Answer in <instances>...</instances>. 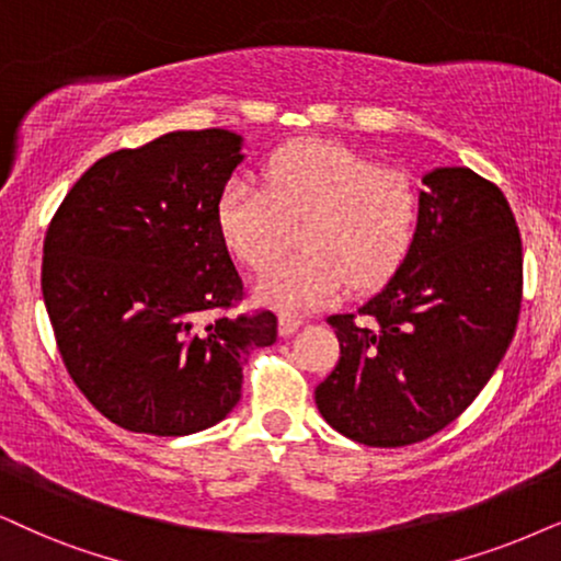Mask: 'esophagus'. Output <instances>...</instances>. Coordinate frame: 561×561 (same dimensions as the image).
<instances>
[{"mask_svg":"<svg viewBox=\"0 0 561 561\" xmlns=\"http://www.w3.org/2000/svg\"><path fill=\"white\" fill-rule=\"evenodd\" d=\"M302 325L300 316H279V336H293V333Z\"/></svg>","mask_w":561,"mask_h":561,"instance_id":"esophagus-1","label":"esophagus"}]
</instances>
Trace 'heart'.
<instances>
[{
  "label": "heart",
  "mask_w": 561,
  "mask_h": 561,
  "mask_svg": "<svg viewBox=\"0 0 561 561\" xmlns=\"http://www.w3.org/2000/svg\"><path fill=\"white\" fill-rule=\"evenodd\" d=\"M420 225V188L407 170L375 165L336 141H295L264 165V188L232 175L217 202V228L248 268H264L298 228L301 251L251 285L259 305L285 316L370 289L407 259Z\"/></svg>",
  "instance_id": "heart-1"
}]
</instances>
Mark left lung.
I'll use <instances>...</instances> for the list:
<instances>
[{
  "mask_svg": "<svg viewBox=\"0 0 561 561\" xmlns=\"http://www.w3.org/2000/svg\"><path fill=\"white\" fill-rule=\"evenodd\" d=\"M520 297V232L505 194L471 168L430 170L407 259L357 316L329 318L342 357L316 388L318 411L370 448L427 439L497 370Z\"/></svg>",
  "mask_w": 561,
  "mask_h": 561,
  "instance_id": "1",
  "label": "left lung"
}]
</instances>
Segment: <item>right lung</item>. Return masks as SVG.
<instances>
[{
	"label": "right lung",
	"instance_id": "1",
	"mask_svg": "<svg viewBox=\"0 0 561 561\" xmlns=\"http://www.w3.org/2000/svg\"><path fill=\"white\" fill-rule=\"evenodd\" d=\"M245 160L228 129L170 131L84 170L44 243V302L64 365L118 427L194 435L240 401L243 365L276 316H216L243 293L217 228Z\"/></svg>",
	"mask_w": 561,
	"mask_h": 561
}]
</instances>
